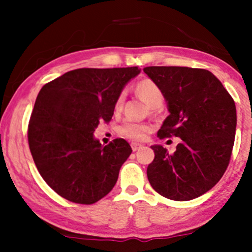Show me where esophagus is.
I'll list each match as a JSON object with an SVG mask.
<instances>
[{
  "label": "esophagus",
  "mask_w": 252,
  "mask_h": 252,
  "mask_svg": "<svg viewBox=\"0 0 252 252\" xmlns=\"http://www.w3.org/2000/svg\"><path fill=\"white\" fill-rule=\"evenodd\" d=\"M141 147H142V144H140V143H137V142H132L131 143V149L134 150V152H136V150L140 149Z\"/></svg>",
  "instance_id": "esophagus-1"
}]
</instances>
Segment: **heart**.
Returning <instances> with one entry per match:
<instances>
[{
  "label": "heart",
  "instance_id": "heart-1",
  "mask_svg": "<svg viewBox=\"0 0 252 252\" xmlns=\"http://www.w3.org/2000/svg\"><path fill=\"white\" fill-rule=\"evenodd\" d=\"M135 94H137L140 99H142L144 103L148 104L153 111H155L156 108H160L163 104L164 96L162 90L152 79L140 80L135 86ZM124 99H126V94L121 92L118 94L116 102H115V110L116 111H120L122 109ZM148 130V124L134 122V121H126L118 128V134L123 136V137L129 138V140L142 141L146 137Z\"/></svg>",
  "mask_w": 252,
  "mask_h": 252
}]
</instances>
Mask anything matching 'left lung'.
Wrapping results in <instances>:
<instances>
[{"label": "left lung", "mask_w": 252, "mask_h": 252, "mask_svg": "<svg viewBox=\"0 0 252 252\" xmlns=\"http://www.w3.org/2000/svg\"><path fill=\"white\" fill-rule=\"evenodd\" d=\"M144 73L160 86L169 116L158 137H180L169 154L152 146L155 158L147 168L148 180L158 194L187 201L210 190L230 163L235 143V100L215 74L204 68L149 66Z\"/></svg>", "instance_id": "8db88e82"}]
</instances>
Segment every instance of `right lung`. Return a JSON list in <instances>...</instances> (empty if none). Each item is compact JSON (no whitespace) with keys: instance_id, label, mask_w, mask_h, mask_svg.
Listing matches in <instances>:
<instances>
[{"instance_id":"right-lung-1","label":"right lung","mask_w":252,"mask_h":252,"mask_svg":"<svg viewBox=\"0 0 252 252\" xmlns=\"http://www.w3.org/2000/svg\"><path fill=\"white\" fill-rule=\"evenodd\" d=\"M140 71L77 68L40 90L28 144L40 175L60 196L91 205L114 189L131 147L123 138L102 146L94 132L100 121H111L118 94Z\"/></svg>"}]
</instances>
